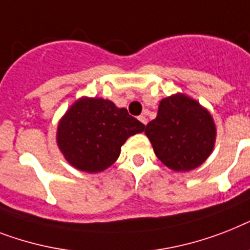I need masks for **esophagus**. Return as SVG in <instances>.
<instances>
[{"label": "esophagus", "instance_id": "1", "mask_svg": "<svg viewBox=\"0 0 250 250\" xmlns=\"http://www.w3.org/2000/svg\"><path fill=\"white\" fill-rule=\"evenodd\" d=\"M139 121L141 122L143 125H146V123H147V118H146L145 115H140V117H139Z\"/></svg>", "mask_w": 250, "mask_h": 250}]
</instances>
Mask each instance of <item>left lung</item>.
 <instances>
[{
    "mask_svg": "<svg viewBox=\"0 0 250 250\" xmlns=\"http://www.w3.org/2000/svg\"><path fill=\"white\" fill-rule=\"evenodd\" d=\"M145 133L158 159L176 172L202 166L216 143L210 113L184 93L160 101L157 118L146 125Z\"/></svg>",
    "mask_w": 250,
    "mask_h": 250,
    "instance_id": "obj_1",
    "label": "left lung"
}]
</instances>
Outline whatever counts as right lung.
I'll return each mask as SVG.
<instances>
[{
    "mask_svg": "<svg viewBox=\"0 0 250 250\" xmlns=\"http://www.w3.org/2000/svg\"><path fill=\"white\" fill-rule=\"evenodd\" d=\"M145 125L110 100L82 97L69 107L58 125L56 141L69 164L96 173L110 167L129 136Z\"/></svg>",
    "mask_w": 250,
    "mask_h": 250,
    "instance_id": "obj_1",
    "label": "right lung"
}]
</instances>
